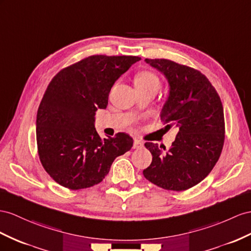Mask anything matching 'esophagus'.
Returning a JSON list of instances; mask_svg holds the SVG:
<instances>
[{"instance_id": "esophagus-1", "label": "esophagus", "mask_w": 251, "mask_h": 251, "mask_svg": "<svg viewBox=\"0 0 251 251\" xmlns=\"http://www.w3.org/2000/svg\"><path fill=\"white\" fill-rule=\"evenodd\" d=\"M142 147H143V143L141 142L140 140L134 139V141H133V149L139 150V149H142Z\"/></svg>"}]
</instances>
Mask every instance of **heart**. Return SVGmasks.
<instances>
[{"label":"heart","mask_w":251,"mask_h":251,"mask_svg":"<svg viewBox=\"0 0 251 251\" xmlns=\"http://www.w3.org/2000/svg\"><path fill=\"white\" fill-rule=\"evenodd\" d=\"M134 83H136V87L140 88H146V87H158L160 85V80L158 76L150 72V71H141L139 72L136 77H134Z\"/></svg>","instance_id":"b5f03b06"}]
</instances>
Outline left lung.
Wrapping results in <instances>:
<instances>
[{
	"mask_svg": "<svg viewBox=\"0 0 251 251\" xmlns=\"http://www.w3.org/2000/svg\"><path fill=\"white\" fill-rule=\"evenodd\" d=\"M145 61L168 78L170 95L160 117L178 133L168 151L164 145L144 144L152 161L143 175L164 190L185 191L203 180L221 157L225 118L220 95L196 69L169 59Z\"/></svg>",
	"mask_w": 251,
	"mask_h": 251,
	"instance_id": "1",
	"label": "left lung"
}]
</instances>
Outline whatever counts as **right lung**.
I'll list each match as a JSON object with an SVG mask.
<instances>
[{"label":"right lung","mask_w":251,"mask_h":251,"mask_svg":"<svg viewBox=\"0 0 251 251\" xmlns=\"http://www.w3.org/2000/svg\"><path fill=\"white\" fill-rule=\"evenodd\" d=\"M139 60L92 55L60 70L49 83L37 111L36 138L43 169L58 184L70 190L93 187L114 159L132 147L125 132L100 138L94 114L107 107L115 80Z\"/></svg>","instance_id":"right-lung-1"}]
</instances>
